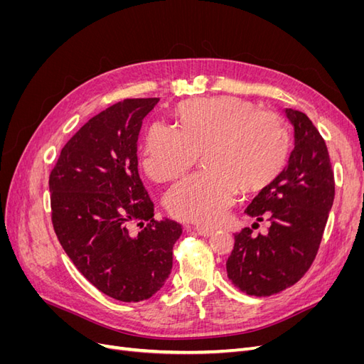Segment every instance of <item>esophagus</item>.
<instances>
[{
    "instance_id": "esophagus-1",
    "label": "esophagus",
    "mask_w": 364,
    "mask_h": 364,
    "mask_svg": "<svg viewBox=\"0 0 364 364\" xmlns=\"http://www.w3.org/2000/svg\"><path fill=\"white\" fill-rule=\"evenodd\" d=\"M186 229H194L197 234L199 235H202V237H209L211 235L213 232H214V229H211V228H202V226H196V228H191V226H186Z\"/></svg>"
}]
</instances>
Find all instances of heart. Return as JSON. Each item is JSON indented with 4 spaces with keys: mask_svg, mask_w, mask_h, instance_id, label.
Wrapping results in <instances>:
<instances>
[{
    "mask_svg": "<svg viewBox=\"0 0 364 364\" xmlns=\"http://www.w3.org/2000/svg\"><path fill=\"white\" fill-rule=\"evenodd\" d=\"M176 127L155 124L142 150V168L153 182H170L203 151V173L183 179L165 196L174 218L202 226L223 217L234 191L255 194L279 178L290 158L285 119L258 111L255 103L220 95L179 103Z\"/></svg>",
    "mask_w": 364,
    "mask_h": 364,
    "instance_id": "b5f03b06",
    "label": "heart"
}]
</instances>
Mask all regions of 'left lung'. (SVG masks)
Wrapping results in <instances>:
<instances>
[{"label":"left lung","mask_w":364,"mask_h":364,"mask_svg":"<svg viewBox=\"0 0 364 364\" xmlns=\"http://www.w3.org/2000/svg\"><path fill=\"white\" fill-rule=\"evenodd\" d=\"M285 115L294 129L287 167L246 208L257 222L269 220V232L240 230L226 261L228 278L252 296L277 294L304 277L334 202V173L323 138L304 112L285 109Z\"/></svg>","instance_id":"left-lung-1"}]
</instances>
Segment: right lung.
I'll return each mask as SVG.
<instances>
[{
  "label": "right lung",
  "instance_id": "obj_1",
  "mask_svg": "<svg viewBox=\"0 0 364 364\" xmlns=\"http://www.w3.org/2000/svg\"><path fill=\"white\" fill-rule=\"evenodd\" d=\"M158 102L127 98L92 117L65 144L48 181L63 250L94 287L121 302L149 299L162 287L182 234L173 220L153 218L138 173L142 119ZM136 221L141 230L132 235Z\"/></svg>",
  "mask_w": 364,
  "mask_h": 364
}]
</instances>
